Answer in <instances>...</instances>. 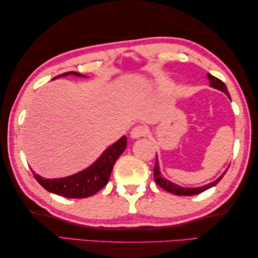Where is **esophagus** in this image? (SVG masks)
<instances>
[{
    "label": "esophagus",
    "mask_w": 258,
    "mask_h": 258,
    "mask_svg": "<svg viewBox=\"0 0 258 258\" xmlns=\"http://www.w3.org/2000/svg\"><path fill=\"white\" fill-rule=\"evenodd\" d=\"M147 133V129L144 125H137L130 132V137L133 139H138L141 137H144Z\"/></svg>",
    "instance_id": "1"
}]
</instances>
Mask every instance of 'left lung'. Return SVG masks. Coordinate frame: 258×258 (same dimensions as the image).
<instances>
[{
	"mask_svg": "<svg viewBox=\"0 0 258 258\" xmlns=\"http://www.w3.org/2000/svg\"><path fill=\"white\" fill-rule=\"evenodd\" d=\"M207 77H208L209 80V86L214 88V89H217L219 91L224 92V94L229 97L230 98V94L229 91H227V88L224 84V82L221 81V80L213 77L212 74H207ZM227 170V169H226ZM224 171L223 172V175H221L218 177L216 180L212 181V183L204 185V186H199V187H183L180 186V185H177L175 183H172V181L168 180L167 178H164L162 176L161 171H160V166H159V161L157 159V162H155V167H154V179H155V183H157L160 187H162L163 189H166V191L170 192L172 194H176V196H196V194H199L201 192L206 191V189H208L210 187H213L216 185L219 180L223 178V176L225 175Z\"/></svg>",
	"mask_w": 258,
	"mask_h": 258,
	"instance_id": "obj_1",
	"label": "left lung"
}]
</instances>
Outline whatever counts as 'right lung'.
Instances as JSON below:
<instances>
[{"label":"right lung","mask_w":258,"mask_h":258,"mask_svg":"<svg viewBox=\"0 0 258 258\" xmlns=\"http://www.w3.org/2000/svg\"><path fill=\"white\" fill-rule=\"evenodd\" d=\"M69 75L87 78V75H82L78 72H67V73L58 75L52 80L69 77ZM125 147L126 137L122 136L119 141L108 146L91 166L82 171L77 172V174L64 177V178H44L40 175L34 174V171L33 174L35 179L46 191L65 198H88L94 196L107 184L114 163L123 153Z\"/></svg>","instance_id":"add662e5"}]
</instances>
